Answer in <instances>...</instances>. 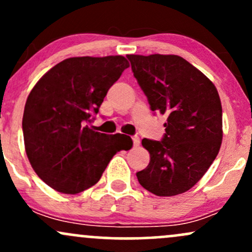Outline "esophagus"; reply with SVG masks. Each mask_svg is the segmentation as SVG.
<instances>
[{
  "instance_id": "obj_1",
  "label": "esophagus",
  "mask_w": 252,
  "mask_h": 252,
  "mask_svg": "<svg viewBox=\"0 0 252 252\" xmlns=\"http://www.w3.org/2000/svg\"><path fill=\"white\" fill-rule=\"evenodd\" d=\"M132 143H134V147H137L140 144V137L138 136H132Z\"/></svg>"
}]
</instances>
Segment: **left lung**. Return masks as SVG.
I'll list each match as a JSON object with an SVG mask.
<instances>
[{
    "label": "left lung",
    "instance_id": "1",
    "mask_svg": "<svg viewBox=\"0 0 252 252\" xmlns=\"http://www.w3.org/2000/svg\"><path fill=\"white\" fill-rule=\"evenodd\" d=\"M126 58L152 111L166 115L161 141L143 138L149 164L136 173L141 186L158 196L185 193L204 176L222 140V110L213 83L173 54Z\"/></svg>",
    "mask_w": 252,
    "mask_h": 252
}]
</instances>
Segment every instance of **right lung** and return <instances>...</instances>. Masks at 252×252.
<instances>
[{"instance_id":"right-lung-1","label":"right lung","mask_w":252,"mask_h":252,"mask_svg":"<svg viewBox=\"0 0 252 252\" xmlns=\"http://www.w3.org/2000/svg\"><path fill=\"white\" fill-rule=\"evenodd\" d=\"M128 67L122 56L68 58L31 91L22 118L26 153L37 176L53 189L77 194L90 189L112 156L132 147L129 136L90 126L109 89Z\"/></svg>"}]
</instances>
